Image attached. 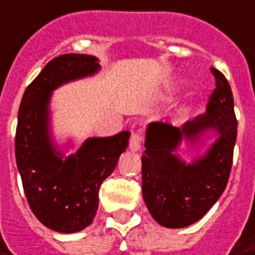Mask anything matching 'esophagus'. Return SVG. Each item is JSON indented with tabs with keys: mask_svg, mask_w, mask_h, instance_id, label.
<instances>
[{
	"mask_svg": "<svg viewBox=\"0 0 255 255\" xmlns=\"http://www.w3.org/2000/svg\"><path fill=\"white\" fill-rule=\"evenodd\" d=\"M141 144H143V133H141V130L133 131L130 136V140H129V147H130V150L138 151L141 148Z\"/></svg>",
	"mask_w": 255,
	"mask_h": 255,
	"instance_id": "34e87169",
	"label": "esophagus"
}]
</instances>
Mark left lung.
Wrapping results in <instances>:
<instances>
[{
  "label": "left lung",
  "mask_w": 255,
  "mask_h": 255,
  "mask_svg": "<svg viewBox=\"0 0 255 255\" xmlns=\"http://www.w3.org/2000/svg\"><path fill=\"white\" fill-rule=\"evenodd\" d=\"M215 89L207 111L183 126L151 122L145 131L141 157L143 198L152 218L166 228H184L197 222L224 193L229 180L238 119L231 86L222 72L211 68ZM207 128H215L219 138L204 157L186 165L176 156L182 139L195 141Z\"/></svg>",
  "instance_id": "obj_1"
}]
</instances>
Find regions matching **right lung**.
<instances>
[{
  "label": "right lung",
  "instance_id": "1",
  "mask_svg": "<svg viewBox=\"0 0 255 255\" xmlns=\"http://www.w3.org/2000/svg\"><path fill=\"white\" fill-rule=\"evenodd\" d=\"M100 69L98 59L65 54L51 59L24 90L15 134L16 165L26 198L37 219L52 231L73 233L93 222L100 186L126 150L130 131L93 137L66 159L48 136L51 91Z\"/></svg>",
  "mask_w": 255,
  "mask_h": 255
}]
</instances>
